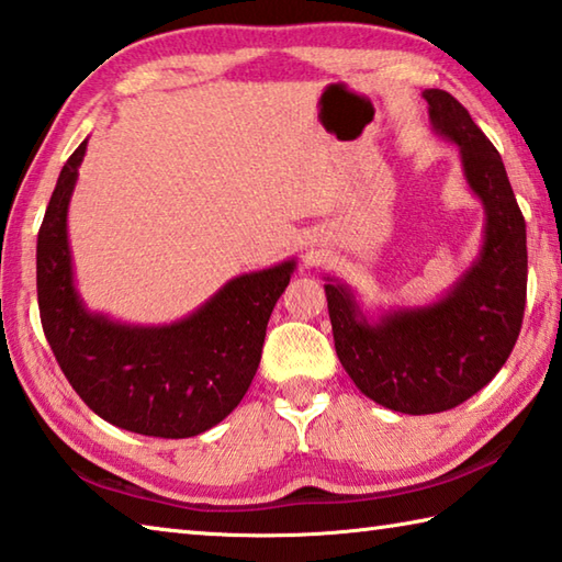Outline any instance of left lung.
<instances>
[{
    "label": "left lung",
    "mask_w": 562,
    "mask_h": 562,
    "mask_svg": "<svg viewBox=\"0 0 562 562\" xmlns=\"http://www.w3.org/2000/svg\"><path fill=\"white\" fill-rule=\"evenodd\" d=\"M435 132L462 155L469 189L484 203V246L440 302L369 319L346 284H324L336 356L363 395L395 413L452 411L502 371L526 310V221L502 155L467 108L430 88Z\"/></svg>",
    "instance_id": "obj_1"
}]
</instances>
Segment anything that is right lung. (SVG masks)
Here are the masks:
<instances>
[{"label":"right lung","mask_w":562,"mask_h":562,"mask_svg":"<svg viewBox=\"0 0 562 562\" xmlns=\"http://www.w3.org/2000/svg\"><path fill=\"white\" fill-rule=\"evenodd\" d=\"M86 147L88 139L60 169L36 243L38 312L50 351L74 391L110 425L167 440L206 432L250 387L294 260L233 278L187 319L167 326L88 312L74 284L66 228Z\"/></svg>","instance_id":"right-lung-1"}]
</instances>
